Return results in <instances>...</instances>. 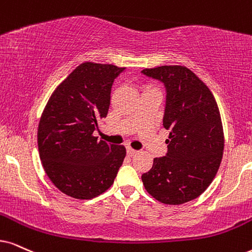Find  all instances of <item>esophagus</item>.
Wrapping results in <instances>:
<instances>
[{"instance_id": "34e87169", "label": "esophagus", "mask_w": 252, "mask_h": 252, "mask_svg": "<svg viewBox=\"0 0 252 252\" xmlns=\"http://www.w3.org/2000/svg\"><path fill=\"white\" fill-rule=\"evenodd\" d=\"M137 150H133L132 148H126V155L128 156H135L137 154Z\"/></svg>"}]
</instances>
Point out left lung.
Segmentation results:
<instances>
[{
	"instance_id": "obj_1",
	"label": "left lung",
	"mask_w": 252,
	"mask_h": 252,
	"mask_svg": "<svg viewBox=\"0 0 252 252\" xmlns=\"http://www.w3.org/2000/svg\"><path fill=\"white\" fill-rule=\"evenodd\" d=\"M142 72L166 87L163 126L170 130L167 155L154 159L143 185L159 202L183 205L201 195L219 171L224 148L219 106L208 86L185 66Z\"/></svg>"
}]
</instances>
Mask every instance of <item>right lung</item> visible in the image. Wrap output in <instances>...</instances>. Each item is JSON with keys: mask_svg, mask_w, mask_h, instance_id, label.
Returning <instances> with one entry per match:
<instances>
[{"mask_svg": "<svg viewBox=\"0 0 252 252\" xmlns=\"http://www.w3.org/2000/svg\"><path fill=\"white\" fill-rule=\"evenodd\" d=\"M124 69L82 63L51 94L38 124L44 171L66 195L88 200L113 185L126 157L123 145L98 141L97 121L107 116L111 86Z\"/></svg>", "mask_w": 252, "mask_h": 252, "instance_id": "add662e5", "label": "right lung"}]
</instances>
